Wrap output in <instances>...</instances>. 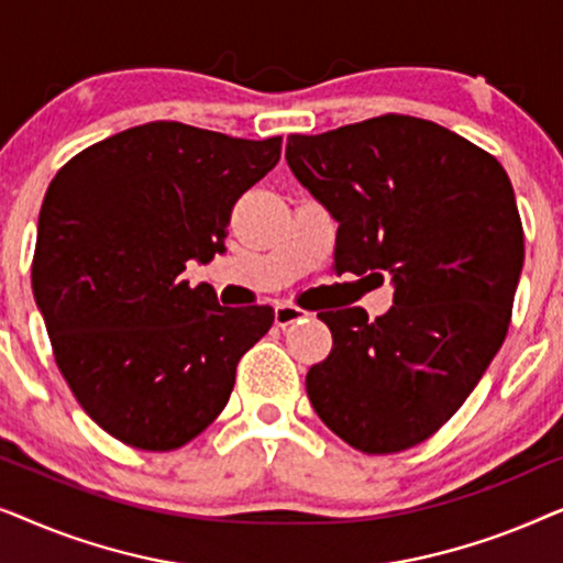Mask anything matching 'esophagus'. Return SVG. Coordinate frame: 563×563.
I'll list each match as a JSON object with an SVG mask.
<instances>
[{"label": "esophagus", "mask_w": 563, "mask_h": 563, "mask_svg": "<svg viewBox=\"0 0 563 563\" xmlns=\"http://www.w3.org/2000/svg\"><path fill=\"white\" fill-rule=\"evenodd\" d=\"M307 314L310 312H305L302 307H297V305H276L274 322L279 328H287V325H291V322H302Z\"/></svg>", "instance_id": "1"}]
</instances>
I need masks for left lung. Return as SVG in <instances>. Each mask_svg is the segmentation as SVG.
<instances>
[{
  "instance_id": "1",
  "label": "left lung",
  "mask_w": 563,
  "mask_h": 563,
  "mask_svg": "<svg viewBox=\"0 0 563 563\" xmlns=\"http://www.w3.org/2000/svg\"><path fill=\"white\" fill-rule=\"evenodd\" d=\"M287 164L338 220L335 272L384 282L389 312H320L333 351L307 397L338 438L397 453L466 402L510 325L522 222L495 156L410 114L289 135Z\"/></svg>"
}]
</instances>
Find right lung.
<instances>
[{"label": "right lung", "instance_id": "add662e5", "mask_svg": "<svg viewBox=\"0 0 563 563\" xmlns=\"http://www.w3.org/2000/svg\"><path fill=\"white\" fill-rule=\"evenodd\" d=\"M279 156L282 137L158 120L89 145L51 181L33 295L74 397L118 441L174 451L197 438L272 328V307H220L181 272L225 251L233 205Z\"/></svg>", "mask_w": 563, "mask_h": 563}]
</instances>
